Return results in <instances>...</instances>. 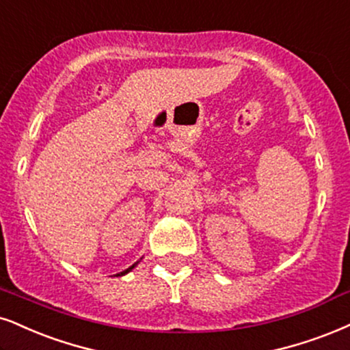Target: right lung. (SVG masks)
<instances>
[{"instance_id":"right-lung-1","label":"right lung","mask_w":350,"mask_h":350,"mask_svg":"<svg viewBox=\"0 0 350 350\" xmlns=\"http://www.w3.org/2000/svg\"><path fill=\"white\" fill-rule=\"evenodd\" d=\"M137 262H139V261H136V262H135V265H133V266H129V267H128V269H124V271H122V273H118V274H115V275H116V278H120V275H124V274H128V273H129V271H133V269H135V267L137 266Z\"/></svg>"}]
</instances>
